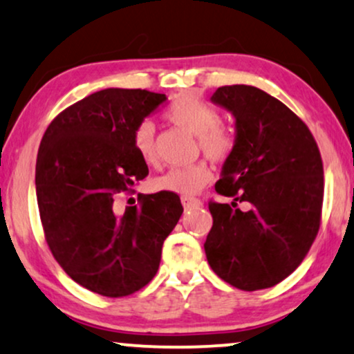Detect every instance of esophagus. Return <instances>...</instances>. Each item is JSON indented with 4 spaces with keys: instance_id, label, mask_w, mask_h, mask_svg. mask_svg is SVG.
Listing matches in <instances>:
<instances>
[{
    "instance_id": "obj_1",
    "label": "esophagus",
    "mask_w": 354,
    "mask_h": 354,
    "mask_svg": "<svg viewBox=\"0 0 354 354\" xmlns=\"http://www.w3.org/2000/svg\"><path fill=\"white\" fill-rule=\"evenodd\" d=\"M181 204L185 209H192V207H201L202 202L199 199H196V197H191V196H183L181 197Z\"/></svg>"
}]
</instances>
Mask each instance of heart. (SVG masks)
<instances>
[{
	"mask_svg": "<svg viewBox=\"0 0 354 354\" xmlns=\"http://www.w3.org/2000/svg\"><path fill=\"white\" fill-rule=\"evenodd\" d=\"M168 120L178 128L199 138V145L207 157L223 160L233 152L234 134L220 122V115L214 106L197 97L183 95L171 103L167 113ZM134 147L145 163H157L155 153V128L152 122L144 121L134 131ZM212 181V171L205 163L171 168L162 176L155 178L157 191L173 192L180 196H192L204 189Z\"/></svg>",
	"mask_w": 354,
	"mask_h": 354,
	"instance_id": "obj_1",
	"label": "heart"
}]
</instances>
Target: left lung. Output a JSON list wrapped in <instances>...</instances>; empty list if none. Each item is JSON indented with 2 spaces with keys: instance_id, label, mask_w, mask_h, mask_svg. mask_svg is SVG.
<instances>
[{
  "instance_id": "8db88e82",
  "label": "left lung",
  "mask_w": 354,
  "mask_h": 354,
  "mask_svg": "<svg viewBox=\"0 0 354 354\" xmlns=\"http://www.w3.org/2000/svg\"><path fill=\"white\" fill-rule=\"evenodd\" d=\"M212 103L234 118V149L210 202L204 243L216 275L244 291L280 283L303 262L320 225L324 168L308 126L275 97L252 86L218 87ZM248 201L250 209H236Z\"/></svg>"
}]
</instances>
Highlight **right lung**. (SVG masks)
<instances>
[{
	"instance_id": "obj_1",
	"label": "right lung",
	"mask_w": 354,
	"mask_h": 354,
	"mask_svg": "<svg viewBox=\"0 0 354 354\" xmlns=\"http://www.w3.org/2000/svg\"><path fill=\"white\" fill-rule=\"evenodd\" d=\"M167 102L140 88L95 92L51 121L35 165L37 202L50 251L75 283L108 298L144 288L183 214L160 191L116 209V196L149 174L134 131Z\"/></svg>"
}]
</instances>
